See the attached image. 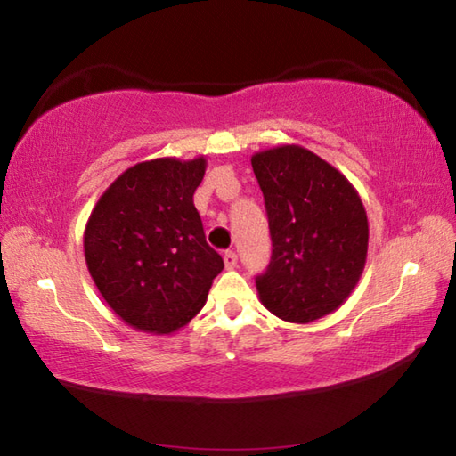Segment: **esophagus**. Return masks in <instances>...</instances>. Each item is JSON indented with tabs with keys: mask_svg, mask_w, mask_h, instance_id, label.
<instances>
[{
	"mask_svg": "<svg viewBox=\"0 0 456 456\" xmlns=\"http://www.w3.org/2000/svg\"><path fill=\"white\" fill-rule=\"evenodd\" d=\"M223 263H225L227 268H235L239 263V256L235 250H225V253H223Z\"/></svg>",
	"mask_w": 456,
	"mask_h": 456,
	"instance_id": "obj_1",
	"label": "esophagus"
}]
</instances>
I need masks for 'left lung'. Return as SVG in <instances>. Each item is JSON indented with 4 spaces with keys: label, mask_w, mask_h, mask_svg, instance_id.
<instances>
[{
    "label": "left lung",
    "mask_w": 456,
    "mask_h": 456,
    "mask_svg": "<svg viewBox=\"0 0 456 456\" xmlns=\"http://www.w3.org/2000/svg\"><path fill=\"white\" fill-rule=\"evenodd\" d=\"M273 256L256 276L260 302L289 323L335 312L361 278L368 219L358 191L341 172L297 144L256 152Z\"/></svg>",
    "instance_id": "left-lung-1"
}]
</instances>
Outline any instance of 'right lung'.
I'll list each match as a JSON object with an SVG mask.
<instances>
[{
  "mask_svg": "<svg viewBox=\"0 0 456 456\" xmlns=\"http://www.w3.org/2000/svg\"><path fill=\"white\" fill-rule=\"evenodd\" d=\"M203 174V157L134 164L103 191L86 225L84 255L95 286L139 331L164 335L186 325L223 270L193 206Z\"/></svg>",
  "mask_w": 456,
  "mask_h": 456,
  "instance_id": "obj_1",
  "label": "right lung"
}]
</instances>
